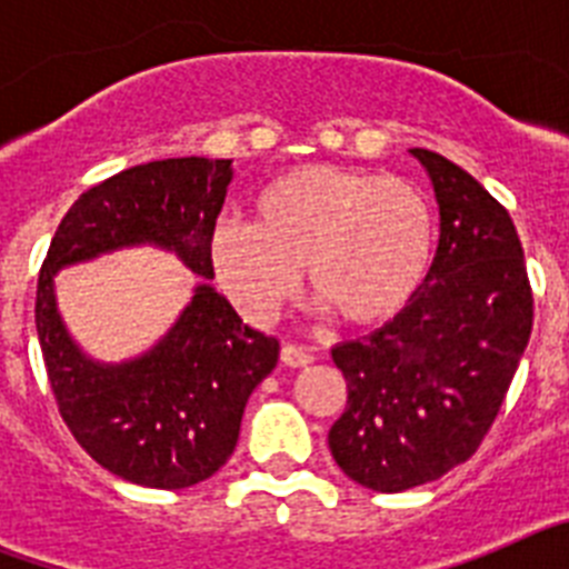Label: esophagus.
I'll return each mask as SVG.
<instances>
[{
	"label": "esophagus",
	"instance_id": "1",
	"mask_svg": "<svg viewBox=\"0 0 569 569\" xmlns=\"http://www.w3.org/2000/svg\"><path fill=\"white\" fill-rule=\"evenodd\" d=\"M281 361L288 367H308L310 361H313V356L299 345H284L281 347Z\"/></svg>",
	"mask_w": 569,
	"mask_h": 569
}]
</instances>
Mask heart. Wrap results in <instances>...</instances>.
Masks as SVG:
<instances>
[{"label": "heart", "mask_w": 569, "mask_h": 569, "mask_svg": "<svg viewBox=\"0 0 569 569\" xmlns=\"http://www.w3.org/2000/svg\"><path fill=\"white\" fill-rule=\"evenodd\" d=\"M436 250L430 202L401 176L301 164L253 199V224L222 219L210 268L236 308L268 325L299 288L353 328L393 321L425 284Z\"/></svg>", "instance_id": "heart-1"}]
</instances>
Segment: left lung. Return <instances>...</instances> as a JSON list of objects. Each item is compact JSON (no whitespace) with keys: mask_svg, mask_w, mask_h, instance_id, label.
Here are the masks:
<instances>
[{"mask_svg":"<svg viewBox=\"0 0 569 569\" xmlns=\"http://www.w3.org/2000/svg\"><path fill=\"white\" fill-rule=\"evenodd\" d=\"M439 202V248L416 299L365 341L333 347L347 407L330 427L345 476L405 492L470 459L532 330L525 250L510 213L467 170L413 148Z\"/></svg>","mask_w":569,"mask_h":569,"instance_id":"obj_1","label":"left lung"}]
</instances>
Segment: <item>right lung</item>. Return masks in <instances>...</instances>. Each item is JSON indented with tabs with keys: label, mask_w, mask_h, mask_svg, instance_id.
Returning a JSON list of instances; mask_svg holds the SVG:
<instances>
[{
	"label": "right lung",
	"mask_w": 569,
	"mask_h": 569,
	"mask_svg": "<svg viewBox=\"0 0 569 569\" xmlns=\"http://www.w3.org/2000/svg\"><path fill=\"white\" fill-rule=\"evenodd\" d=\"M233 179L230 159L182 156L136 164L64 213L37 288V333L59 413L104 470L156 490L210 479L239 441L250 393L279 341L241 321L210 284V233ZM170 249L203 279L162 340L128 362L90 360L67 333L52 279L124 247Z\"/></svg>",
	"instance_id": "1"
}]
</instances>
